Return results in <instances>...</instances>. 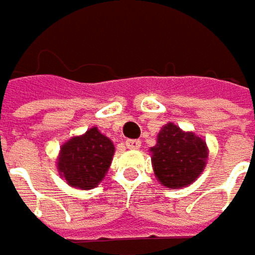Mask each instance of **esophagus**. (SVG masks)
<instances>
[{
    "instance_id": "obj_1",
    "label": "esophagus",
    "mask_w": 255,
    "mask_h": 255,
    "mask_svg": "<svg viewBox=\"0 0 255 255\" xmlns=\"http://www.w3.org/2000/svg\"><path fill=\"white\" fill-rule=\"evenodd\" d=\"M125 143H126V146L129 149H139L140 148V140L139 139H128Z\"/></svg>"
}]
</instances>
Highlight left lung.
I'll return each instance as SVG.
<instances>
[{"instance_id":"obj_1","label":"left lung","mask_w":255,"mask_h":255,"mask_svg":"<svg viewBox=\"0 0 255 255\" xmlns=\"http://www.w3.org/2000/svg\"><path fill=\"white\" fill-rule=\"evenodd\" d=\"M155 177L168 189H181L191 184L205 170L208 146L202 137L184 132L177 125L167 123L151 149Z\"/></svg>"}]
</instances>
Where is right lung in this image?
<instances>
[{
	"mask_svg": "<svg viewBox=\"0 0 255 255\" xmlns=\"http://www.w3.org/2000/svg\"><path fill=\"white\" fill-rule=\"evenodd\" d=\"M115 154V145L97 128L81 136L71 137L61 146L58 171L71 187L90 190L97 187L107 173Z\"/></svg>",
	"mask_w": 255,
	"mask_h": 255,
	"instance_id": "1",
	"label": "right lung"
}]
</instances>
